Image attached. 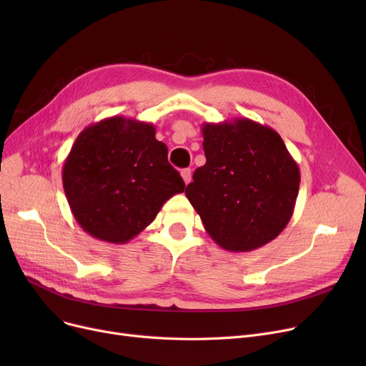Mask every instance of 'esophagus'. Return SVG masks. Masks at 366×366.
Here are the masks:
<instances>
[{
  "label": "esophagus",
  "instance_id": "34e87169",
  "mask_svg": "<svg viewBox=\"0 0 366 366\" xmlns=\"http://www.w3.org/2000/svg\"><path fill=\"white\" fill-rule=\"evenodd\" d=\"M181 177H182V179L185 182V185H188L189 181H191V169H182L181 170Z\"/></svg>",
  "mask_w": 366,
  "mask_h": 366
}]
</instances>
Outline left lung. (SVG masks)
I'll return each instance as SVG.
<instances>
[{
    "mask_svg": "<svg viewBox=\"0 0 366 366\" xmlns=\"http://www.w3.org/2000/svg\"><path fill=\"white\" fill-rule=\"evenodd\" d=\"M206 164L185 194L221 247L249 252L276 239L291 221L300 169L280 134L249 119L203 123Z\"/></svg>",
    "mask_w": 366,
    "mask_h": 366,
    "instance_id": "left-lung-1",
    "label": "left lung"
}]
</instances>
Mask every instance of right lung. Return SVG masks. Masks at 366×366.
Segmentation results:
<instances>
[{
	"label": "right lung",
	"mask_w": 366,
	"mask_h": 366,
	"mask_svg": "<svg viewBox=\"0 0 366 366\" xmlns=\"http://www.w3.org/2000/svg\"><path fill=\"white\" fill-rule=\"evenodd\" d=\"M71 212L87 234L123 244L138 236L185 184L156 127L109 117L76 137L62 167Z\"/></svg>",
	"instance_id": "1"
}]
</instances>
